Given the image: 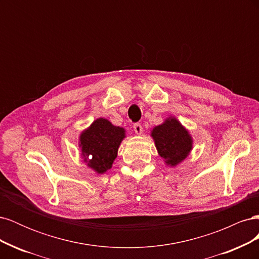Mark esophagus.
Returning a JSON list of instances; mask_svg holds the SVG:
<instances>
[{
  "label": "esophagus",
  "mask_w": 259,
  "mask_h": 259,
  "mask_svg": "<svg viewBox=\"0 0 259 259\" xmlns=\"http://www.w3.org/2000/svg\"><path fill=\"white\" fill-rule=\"evenodd\" d=\"M133 127H134V131H135V133H136L137 135H140L143 133V126L139 123L134 124V126H133Z\"/></svg>",
  "instance_id": "1"
}]
</instances>
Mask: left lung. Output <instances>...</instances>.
<instances>
[{
  "mask_svg": "<svg viewBox=\"0 0 259 259\" xmlns=\"http://www.w3.org/2000/svg\"><path fill=\"white\" fill-rule=\"evenodd\" d=\"M151 137L159 155L171 167L182 163L193 148L190 133L175 116H169L162 124L154 126Z\"/></svg>",
  "mask_w": 259,
  "mask_h": 259,
  "instance_id": "left-lung-1",
  "label": "left lung"
}]
</instances>
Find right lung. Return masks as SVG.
Wrapping results in <instances>:
<instances>
[{"label":"right lung","instance_id":"obj_1","mask_svg":"<svg viewBox=\"0 0 259 259\" xmlns=\"http://www.w3.org/2000/svg\"><path fill=\"white\" fill-rule=\"evenodd\" d=\"M125 138V130L99 117L84 130L79 139L81 156L90 168L104 174L112 167L117 150ZM92 158L90 159L89 156Z\"/></svg>","mask_w":259,"mask_h":259}]
</instances>
